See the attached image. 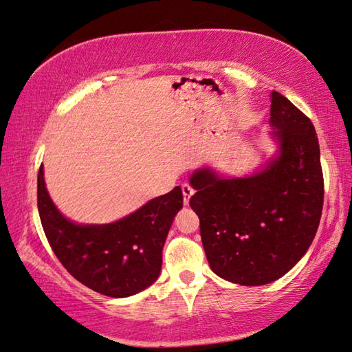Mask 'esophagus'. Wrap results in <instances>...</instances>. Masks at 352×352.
<instances>
[{
    "label": "esophagus",
    "instance_id": "esophagus-1",
    "mask_svg": "<svg viewBox=\"0 0 352 352\" xmlns=\"http://www.w3.org/2000/svg\"><path fill=\"white\" fill-rule=\"evenodd\" d=\"M182 190H183V198H184V206L189 204V201L192 198L193 193H195V190H193L189 184H183L182 186Z\"/></svg>",
    "mask_w": 352,
    "mask_h": 352
}]
</instances>
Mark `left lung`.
Wrapping results in <instances>:
<instances>
[{
	"label": "left lung",
	"mask_w": 352,
	"mask_h": 352,
	"mask_svg": "<svg viewBox=\"0 0 352 352\" xmlns=\"http://www.w3.org/2000/svg\"><path fill=\"white\" fill-rule=\"evenodd\" d=\"M275 154L245 177L212 168L190 175V207L212 271L242 286H263L287 274L319 227L324 177L316 130L286 96L271 94Z\"/></svg>",
	"instance_id": "left-lung-1"
}]
</instances>
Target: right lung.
Here are the masks:
<instances>
[{
	"mask_svg": "<svg viewBox=\"0 0 352 352\" xmlns=\"http://www.w3.org/2000/svg\"><path fill=\"white\" fill-rule=\"evenodd\" d=\"M182 207L177 186L119 221L77 223L52 203L43 166L37 175V208L52 251L74 278L111 298L136 295L159 278L163 245Z\"/></svg>",
	"mask_w": 352,
	"mask_h": 352,
	"instance_id": "right-lung-1",
	"label": "right lung"
}]
</instances>
